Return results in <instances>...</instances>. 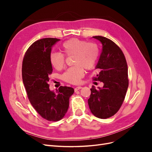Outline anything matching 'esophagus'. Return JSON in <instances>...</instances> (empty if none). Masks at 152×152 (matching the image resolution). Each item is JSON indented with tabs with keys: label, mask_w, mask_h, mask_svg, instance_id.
Segmentation results:
<instances>
[{
	"label": "esophagus",
	"mask_w": 152,
	"mask_h": 152,
	"mask_svg": "<svg viewBox=\"0 0 152 152\" xmlns=\"http://www.w3.org/2000/svg\"><path fill=\"white\" fill-rule=\"evenodd\" d=\"M82 88V87L81 86H78V87H75V91H77L78 90H79V89H80Z\"/></svg>",
	"instance_id": "obj_1"
}]
</instances>
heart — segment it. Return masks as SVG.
<instances>
[{"label": "heart", "mask_w": 152, "mask_h": 152, "mask_svg": "<svg viewBox=\"0 0 152 152\" xmlns=\"http://www.w3.org/2000/svg\"><path fill=\"white\" fill-rule=\"evenodd\" d=\"M62 48L66 56L73 55V62L75 65L67 69L63 74L62 79L70 84H79L84 75V69L92 70L97 62L99 54L98 45L94 42L73 38L64 42ZM49 61L55 69L61 70L65 66V56L60 53H52Z\"/></svg>", "instance_id": "1"}]
</instances>
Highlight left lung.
I'll return each mask as SVG.
<instances>
[{
    "instance_id": "obj_1",
    "label": "left lung",
    "mask_w": 152,
    "mask_h": 152,
    "mask_svg": "<svg viewBox=\"0 0 152 152\" xmlns=\"http://www.w3.org/2000/svg\"><path fill=\"white\" fill-rule=\"evenodd\" d=\"M93 38L102 44V51L96 69L99 71L94 80L103 82V88L93 86L88 99L91 113L99 118L114 115L125 99L129 86L128 68L125 56L112 40L102 36Z\"/></svg>"
}]
</instances>
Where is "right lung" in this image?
<instances>
[{"mask_svg": "<svg viewBox=\"0 0 152 152\" xmlns=\"http://www.w3.org/2000/svg\"><path fill=\"white\" fill-rule=\"evenodd\" d=\"M60 39L45 38L35 41L27 49L22 64V79L33 107L49 121H60L67 112L72 87L60 86L56 93L50 91L49 75L53 72L49 61L53 45Z\"/></svg>", "mask_w": 152, "mask_h": 152, "instance_id": "1", "label": "right lung"}]
</instances>
